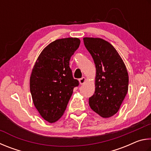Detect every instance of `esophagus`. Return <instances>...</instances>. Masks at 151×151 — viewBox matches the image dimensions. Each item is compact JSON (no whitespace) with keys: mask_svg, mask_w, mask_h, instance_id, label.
<instances>
[{"mask_svg":"<svg viewBox=\"0 0 151 151\" xmlns=\"http://www.w3.org/2000/svg\"><path fill=\"white\" fill-rule=\"evenodd\" d=\"M86 78H84V77H82L81 78H80V80H79V81H80V84L84 83L86 82Z\"/></svg>","mask_w":151,"mask_h":151,"instance_id":"obj_1","label":"esophagus"}]
</instances>
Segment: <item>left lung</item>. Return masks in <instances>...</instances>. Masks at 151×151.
Instances as JSON below:
<instances>
[{
	"instance_id": "8db88e82",
	"label": "left lung",
	"mask_w": 151,
	"mask_h": 151,
	"mask_svg": "<svg viewBox=\"0 0 151 151\" xmlns=\"http://www.w3.org/2000/svg\"><path fill=\"white\" fill-rule=\"evenodd\" d=\"M83 42L96 68V90L89 98V105L102 117H110L117 113L127 93V70L117 50L108 42L83 38Z\"/></svg>"
}]
</instances>
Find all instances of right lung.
Masks as SVG:
<instances>
[{
  "mask_svg": "<svg viewBox=\"0 0 151 151\" xmlns=\"http://www.w3.org/2000/svg\"><path fill=\"white\" fill-rule=\"evenodd\" d=\"M77 38L58 39L42 50L34 65L30 80L34 104L49 123L62 117L79 81L73 78L70 60L80 46Z\"/></svg>",
  "mask_w": 151,
  "mask_h": 151,
  "instance_id": "add662e5",
  "label": "right lung"
}]
</instances>
